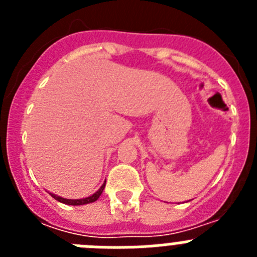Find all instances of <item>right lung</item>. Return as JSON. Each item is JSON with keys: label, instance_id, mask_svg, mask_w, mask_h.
Wrapping results in <instances>:
<instances>
[{"label": "right lung", "instance_id": "obj_1", "mask_svg": "<svg viewBox=\"0 0 257 257\" xmlns=\"http://www.w3.org/2000/svg\"><path fill=\"white\" fill-rule=\"evenodd\" d=\"M104 188H105V183H104L103 185L100 187V189L97 190V192H95L92 196L87 197V198H81V199H67V198H63V197L56 196V194H52V193H50V194H51L52 198H55L56 201L61 202V203H65V205L82 206V205H87V203H92V202L96 201V199L101 196V193H103Z\"/></svg>", "mask_w": 257, "mask_h": 257}]
</instances>
